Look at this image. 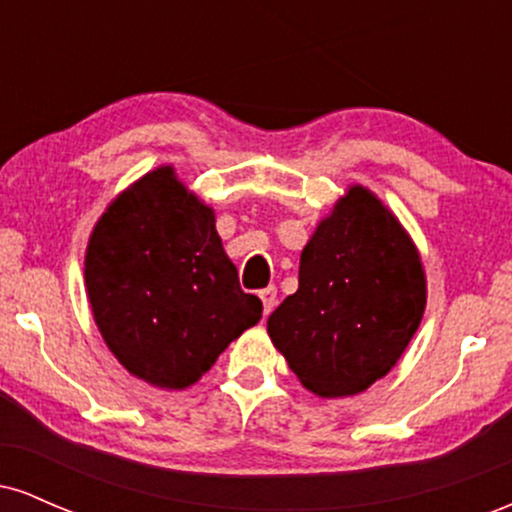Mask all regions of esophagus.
<instances>
[{"mask_svg": "<svg viewBox=\"0 0 512 512\" xmlns=\"http://www.w3.org/2000/svg\"><path fill=\"white\" fill-rule=\"evenodd\" d=\"M260 298H262V305H264V315H269L274 310V305H276V289H274V286H267V289H262Z\"/></svg>", "mask_w": 512, "mask_h": 512, "instance_id": "34e87169", "label": "esophagus"}]
</instances>
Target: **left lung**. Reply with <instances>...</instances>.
I'll return each mask as SVG.
<instances>
[{"instance_id": "8db88e82", "label": "left lung", "mask_w": 512, "mask_h": 512, "mask_svg": "<svg viewBox=\"0 0 512 512\" xmlns=\"http://www.w3.org/2000/svg\"><path fill=\"white\" fill-rule=\"evenodd\" d=\"M426 308L419 250L397 216L351 185L301 252L298 291L267 332L303 387L349 397L390 373Z\"/></svg>"}]
</instances>
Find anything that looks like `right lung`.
<instances>
[{
	"label": "right lung",
	"mask_w": 512,
	"mask_h": 512,
	"mask_svg": "<svg viewBox=\"0 0 512 512\" xmlns=\"http://www.w3.org/2000/svg\"><path fill=\"white\" fill-rule=\"evenodd\" d=\"M84 276L108 349L161 390L195 385L262 317L223 252L214 209L170 166L110 202L88 238Z\"/></svg>",
	"instance_id": "add662e5"
}]
</instances>
